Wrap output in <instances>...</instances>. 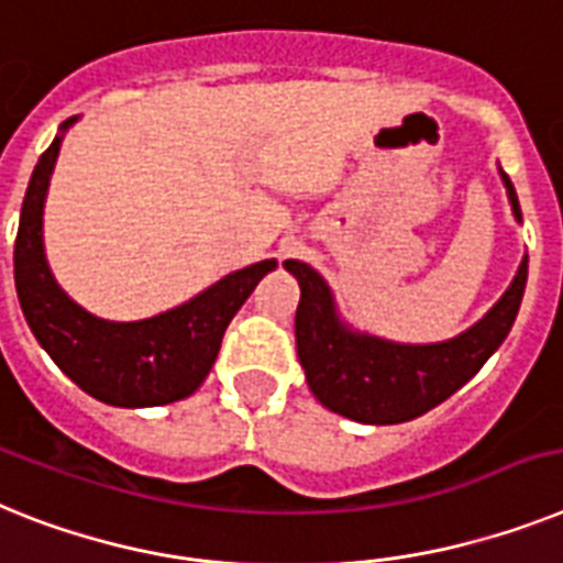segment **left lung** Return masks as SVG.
Listing matches in <instances>:
<instances>
[{"label": "left lung", "mask_w": 563, "mask_h": 563, "mask_svg": "<svg viewBox=\"0 0 563 563\" xmlns=\"http://www.w3.org/2000/svg\"><path fill=\"white\" fill-rule=\"evenodd\" d=\"M509 206L521 223L518 194L504 172ZM286 272L300 283L295 314L297 357L314 398L361 423H404L455 395L493 357L512 329L527 289V257L498 303L478 323L443 343L409 346L352 332L334 309L332 289L300 260H286Z\"/></svg>", "instance_id": "obj_1"}]
</instances>
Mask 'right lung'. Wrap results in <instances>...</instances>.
<instances>
[{
	"mask_svg": "<svg viewBox=\"0 0 563 563\" xmlns=\"http://www.w3.org/2000/svg\"><path fill=\"white\" fill-rule=\"evenodd\" d=\"M74 122L77 117L65 120L59 131H68ZM59 143L63 134L33 168L13 245L16 295L33 338L79 389L102 404L140 409L188 398L209 377L225 325L254 286L274 272L277 260H260L225 274L188 303L154 318L131 323L97 318L59 289L45 260L42 209Z\"/></svg>",
	"mask_w": 563,
	"mask_h": 563,
	"instance_id": "1",
	"label": "right lung"
}]
</instances>
